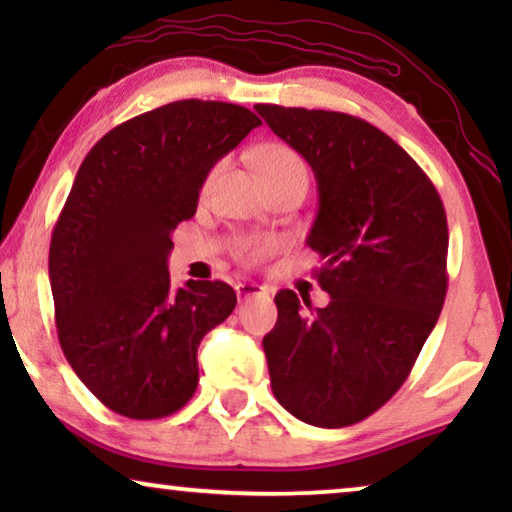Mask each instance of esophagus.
Masks as SVG:
<instances>
[{
  "label": "esophagus",
  "instance_id": "esophagus-1",
  "mask_svg": "<svg viewBox=\"0 0 512 512\" xmlns=\"http://www.w3.org/2000/svg\"><path fill=\"white\" fill-rule=\"evenodd\" d=\"M235 291H237V298H240V300H249V298H256V296H268V289H265V286H261V284H256V282H240L235 286Z\"/></svg>",
  "mask_w": 512,
  "mask_h": 512
}]
</instances>
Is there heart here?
<instances>
[{"mask_svg": "<svg viewBox=\"0 0 512 512\" xmlns=\"http://www.w3.org/2000/svg\"><path fill=\"white\" fill-rule=\"evenodd\" d=\"M254 158L265 181L298 179V181H305V184L310 181V172H307L305 160L300 158L291 146H284V144L261 146V149L254 153ZM216 172H219V167H214V170L207 174L205 188L212 186ZM268 251H270V242L261 240V237H249V240H242L237 244V258H240L242 263H258L261 258L268 256Z\"/></svg>", "mask_w": 512, "mask_h": 512, "instance_id": "heart-1", "label": "heart"}]
</instances>
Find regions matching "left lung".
<instances>
[{"mask_svg":"<svg viewBox=\"0 0 512 512\" xmlns=\"http://www.w3.org/2000/svg\"><path fill=\"white\" fill-rule=\"evenodd\" d=\"M314 170L307 244L331 303L284 289L263 338L272 394L300 422L340 429L380 410L408 380L447 293V216L426 172L363 118L256 104Z\"/></svg>","mask_w":512,"mask_h":512,"instance_id":"obj_1","label":"left lung"}]
</instances>
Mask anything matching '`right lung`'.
Wrapping results in <instances>:
<instances>
[{
    "mask_svg": "<svg viewBox=\"0 0 512 512\" xmlns=\"http://www.w3.org/2000/svg\"><path fill=\"white\" fill-rule=\"evenodd\" d=\"M258 125L240 104L170 102L109 130L76 172L48 251L55 326L69 366L118 415L167 417L198 389L200 340L237 296L219 279L172 289V230Z\"/></svg>",
    "mask_w": 512,
    "mask_h": 512,
    "instance_id": "add662e5",
    "label": "right lung"
}]
</instances>
